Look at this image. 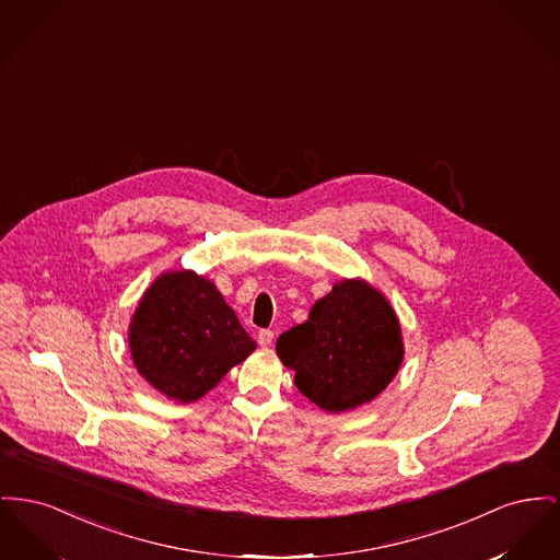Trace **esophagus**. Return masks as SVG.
<instances>
[{
	"label": "esophagus",
	"instance_id": "1",
	"mask_svg": "<svg viewBox=\"0 0 560 560\" xmlns=\"http://www.w3.org/2000/svg\"><path fill=\"white\" fill-rule=\"evenodd\" d=\"M272 338H275L272 329H260V331H258V345H260V347H270V345H272Z\"/></svg>",
	"mask_w": 560,
	"mask_h": 560
}]
</instances>
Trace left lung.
Listing matches in <instances>:
<instances>
[{"label": "left lung", "instance_id": "left-lung-1", "mask_svg": "<svg viewBox=\"0 0 560 560\" xmlns=\"http://www.w3.org/2000/svg\"><path fill=\"white\" fill-rule=\"evenodd\" d=\"M277 355L296 372L300 394L340 415L372 401L394 381L404 362L401 326L381 290L342 279L313 304L304 324L279 336Z\"/></svg>", "mask_w": 560, "mask_h": 560}]
</instances>
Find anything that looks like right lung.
<instances>
[{
	"instance_id": "add662e5",
	"label": "right lung",
	"mask_w": 560,
	"mask_h": 560,
	"mask_svg": "<svg viewBox=\"0 0 560 560\" xmlns=\"http://www.w3.org/2000/svg\"><path fill=\"white\" fill-rule=\"evenodd\" d=\"M137 372L168 399L197 401L256 351L220 290L195 270H166L129 324Z\"/></svg>"
}]
</instances>
